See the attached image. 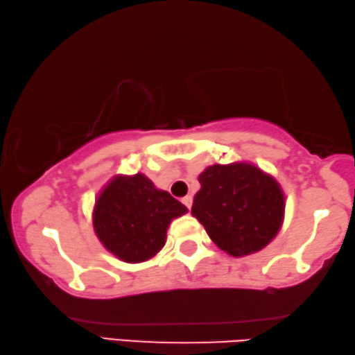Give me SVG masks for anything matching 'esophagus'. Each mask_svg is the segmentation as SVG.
<instances>
[{
    "label": "esophagus",
    "mask_w": 355,
    "mask_h": 355,
    "mask_svg": "<svg viewBox=\"0 0 355 355\" xmlns=\"http://www.w3.org/2000/svg\"><path fill=\"white\" fill-rule=\"evenodd\" d=\"M182 202H184L185 206H187V209H190L191 207V202H193V198H191L190 195H187V196H184V198H182Z\"/></svg>",
    "instance_id": "esophagus-1"
}]
</instances>
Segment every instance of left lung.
I'll return each mask as SVG.
<instances>
[{"instance_id": "left-lung-1", "label": "left lung", "mask_w": 355, "mask_h": 355, "mask_svg": "<svg viewBox=\"0 0 355 355\" xmlns=\"http://www.w3.org/2000/svg\"><path fill=\"white\" fill-rule=\"evenodd\" d=\"M191 216L231 257L264 248L283 222L284 196L269 174L248 164L212 165L200 174Z\"/></svg>"}]
</instances>
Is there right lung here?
<instances>
[{
	"instance_id": "add662e5",
	"label": "right lung",
	"mask_w": 355,
	"mask_h": 355,
	"mask_svg": "<svg viewBox=\"0 0 355 355\" xmlns=\"http://www.w3.org/2000/svg\"><path fill=\"white\" fill-rule=\"evenodd\" d=\"M185 212L182 202L138 173L114 178L103 189L92 220L107 250L125 263H141L160 252L168 225Z\"/></svg>"
}]
</instances>
